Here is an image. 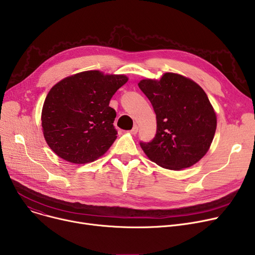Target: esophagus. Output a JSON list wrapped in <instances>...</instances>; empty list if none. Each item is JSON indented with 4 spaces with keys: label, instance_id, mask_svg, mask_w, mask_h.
Returning <instances> with one entry per match:
<instances>
[{
    "label": "esophagus",
    "instance_id": "esophagus-1",
    "mask_svg": "<svg viewBox=\"0 0 255 255\" xmlns=\"http://www.w3.org/2000/svg\"><path fill=\"white\" fill-rule=\"evenodd\" d=\"M129 132H130L131 134L135 135V134H136V133L138 132V127H137L136 125H134V126H133V128H132V129H131Z\"/></svg>",
    "mask_w": 255,
    "mask_h": 255
}]
</instances>
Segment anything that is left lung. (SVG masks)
I'll use <instances>...</instances> for the list:
<instances>
[{"label": "left lung", "instance_id": "left-lung-1", "mask_svg": "<svg viewBox=\"0 0 255 255\" xmlns=\"http://www.w3.org/2000/svg\"><path fill=\"white\" fill-rule=\"evenodd\" d=\"M139 89L154 108L157 132L139 144L149 160L179 170L200 161L208 151L216 130V115L197 83L183 76L166 73L157 80H142Z\"/></svg>", "mask_w": 255, "mask_h": 255}]
</instances>
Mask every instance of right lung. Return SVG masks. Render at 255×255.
I'll list each match as a JSON object with an SVG mask.
<instances>
[{"mask_svg": "<svg viewBox=\"0 0 255 255\" xmlns=\"http://www.w3.org/2000/svg\"><path fill=\"white\" fill-rule=\"evenodd\" d=\"M128 81L123 75L98 71L67 77L52 87L42 110L44 137L65 161L85 164L97 160L117 138L116 111L110 100Z\"/></svg>", "mask_w": 255, "mask_h": 255, "instance_id": "obj_1", "label": "right lung"}]
</instances>
